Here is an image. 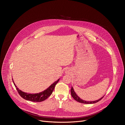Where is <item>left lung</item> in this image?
Segmentation results:
<instances>
[{"label":"left lung","mask_w":125,"mask_h":125,"mask_svg":"<svg viewBox=\"0 0 125 125\" xmlns=\"http://www.w3.org/2000/svg\"><path fill=\"white\" fill-rule=\"evenodd\" d=\"M71 95L72 97L73 98V99L77 101L78 102H80V103H84V104H93V103H97L98 101H99L100 100H101L104 97L103 96V97L100 98V99H99V100H97L94 101H84V100H83L81 99L79 97H78V96L75 93V92H74L73 87H71Z\"/></svg>","instance_id":"1"}]
</instances>
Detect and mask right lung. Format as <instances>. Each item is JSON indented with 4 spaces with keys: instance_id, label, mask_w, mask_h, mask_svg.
I'll return each instance as SVG.
<instances>
[{
    "instance_id": "right-lung-1",
    "label": "right lung",
    "mask_w": 125,
    "mask_h": 125,
    "mask_svg": "<svg viewBox=\"0 0 125 125\" xmlns=\"http://www.w3.org/2000/svg\"><path fill=\"white\" fill-rule=\"evenodd\" d=\"M59 81V79L55 83H54L52 85H51V86H50L47 89H46L44 91L42 92L37 94H28L23 92L17 88L14 82H13V83H14V84L15 87L16 88V89L19 94L20 95L21 97H22L23 99L26 100L38 102L45 100V99H47L50 95H51V94L52 93V91H53L56 84L58 83Z\"/></svg>"
}]
</instances>
